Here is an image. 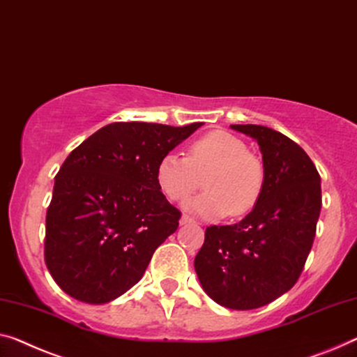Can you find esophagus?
<instances>
[{
    "instance_id": "obj_1",
    "label": "esophagus",
    "mask_w": 357,
    "mask_h": 357,
    "mask_svg": "<svg viewBox=\"0 0 357 357\" xmlns=\"http://www.w3.org/2000/svg\"><path fill=\"white\" fill-rule=\"evenodd\" d=\"M188 222H195V220L189 215H183V218H181V225H188Z\"/></svg>"
}]
</instances>
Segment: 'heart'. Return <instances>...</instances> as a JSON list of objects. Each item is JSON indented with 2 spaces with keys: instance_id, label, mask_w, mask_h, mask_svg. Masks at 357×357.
<instances>
[{
  "instance_id": "b5f03b06",
  "label": "heart",
  "mask_w": 357,
  "mask_h": 357,
  "mask_svg": "<svg viewBox=\"0 0 357 357\" xmlns=\"http://www.w3.org/2000/svg\"><path fill=\"white\" fill-rule=\"evenodd\" d=\"M204 176L206 192L185 205L200 216L220 218L229 211L232 216H242L261 199L263 162L231 132L210 131L197 137L188 147V157L167 153L155 172L158 188L173 202L188 199Z\"/></svg>"
}]
</instances>
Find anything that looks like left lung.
Returning <instances> with one entry per match:
<instances>
[{
  "instance_id": "1",
  "label": "left lung",
  "mask_w": 357,
  "mask_h": 357,
  "mask_svg": "<svg viewBox=\"0 0 357 357\" xmlns=\"http://www.w3.org/2000/svg\"><path fill=\"white\" fill-rule=\"evenodd\" d=\"M263 153L261 199L241 222L210 226L195 257L206 295L229 310H255L300 279L322 206L321 176L303 149L261 125H231Z\"/></svg>"
}]
</instances>
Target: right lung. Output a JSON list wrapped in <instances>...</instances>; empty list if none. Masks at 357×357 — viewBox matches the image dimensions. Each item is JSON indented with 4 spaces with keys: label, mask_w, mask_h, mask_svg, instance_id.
<instances>
[{
    "label": "right lung",
    "mask_w": 357,
    "mask_h": 357,
    "mask_svg": "<svg viewBox=\"0 0 357 357\" xmlns=\"http://www.w3.org/2000/svg\"><path fill=\"white\" fill-rule=\"evenodd\" d=\"M200 126L116 121L70 152L56 174L45 237L47 271L67 295L102 305L139 282L181 218L160 192L157 165Z\"/></svg>",
    "instance_id": "1"
}]
</instances>
